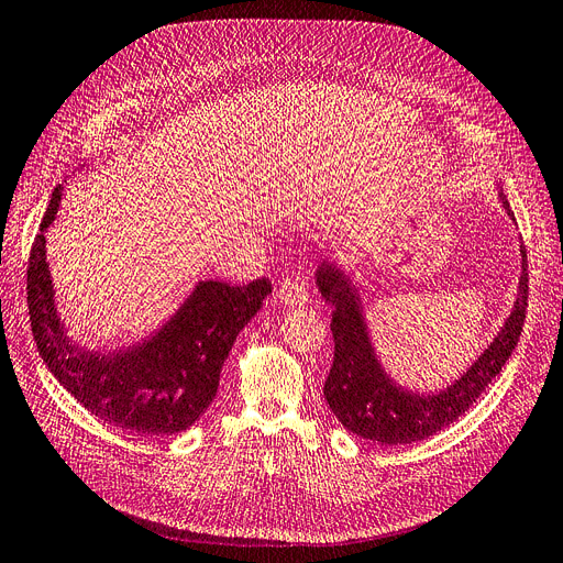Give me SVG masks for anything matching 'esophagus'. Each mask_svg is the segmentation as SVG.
I'll list each match as a JSON object with an SVG mask.
<instances>
[{
    "label": "esophagus",
    "mask_w": 563,
    "mask_h": 563,
    "mask_svg": "<svg viewBox=\"0 0 563 563\" xmlns=\"http://www.w3.org/2000/svg\"><path fill=\"white\" fill-rule=\"evenodd\" d=\"M278 297L285 306L297 308L308 301V287L299 278H285L278 287Z\"/></svg>",
    "instance_id": "obj_1"
}]
</instances>
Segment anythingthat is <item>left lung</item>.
<instances>
[{"instance_id": "1", "label": "left lung", "mask_w": 563, "mask_h": 563, "mask_svg": "<svg viewBox=\"0 0 563 563\" xmlns=\"http://www.w3.org/2000/svg\"><path fill=\"white\" fill-rule=\"evenodd\" d=\"M497 198L512 218L506 195L497 181ZM520 280L510 314L495 338L464 371L444 388L419 390L390 377L375 350L365 320L363 289L354 276L333 260H322L314 268V285L327 303L333 306V365L324 382V398L338 421L350 432L377 444H413L444 430L467 411L508 361L525 324L529 274L527 251L520 246Z\"/></svg>"}]
</instances>
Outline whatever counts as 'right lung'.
<instances>
[{"label": "right lung", "instance_id": "right-lung-1", "mask_svg": "<svg viewBox=\"0 0 563 563\" xmlns=\"http://www.w3.org/2000/svg\"><path fill=\"white\" fill-rule=\"evenodd\" d=\"M62 190V184L53 190L27 266L30 320L43 363L87 411L114 428L146 437L190 428L216 398L234 340L272 295V283L198 280L150 335L124 347L91 350L68 335L47 264L45 232L57 218Z\"/></svg>", "mask_w": 563, "mask_h": 563}]
</instances>
